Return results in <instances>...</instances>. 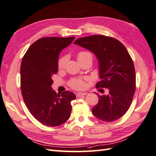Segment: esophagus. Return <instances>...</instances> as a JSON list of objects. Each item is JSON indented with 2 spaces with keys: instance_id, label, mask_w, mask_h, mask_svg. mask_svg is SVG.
Segmentation results:
<instances>
[{
  "instance_id": "esophagus-1",
  "label": "esophagus",
  "mask_w": 156,
  "mask_h": 156,
  "mask_svg": "<svg viewBox=\"0 0 156 156\" xmlns=\"http://www.w3.org/2000/svg\"><path fill=\"white\" fill-rule=\"evenodd\" d=\"M86 94H87V92H76V97H81V96H84V95H86Z\"/></svg>"
}]
</instances>
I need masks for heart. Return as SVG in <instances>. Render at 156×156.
Segmentation results:
<instances>
[{
  "instance_id": "heart-1",
  "label": "heart",
  "mask_w": 156,
  "mask_h": 156,
  "mask_svg": "<svg viewBox=\"0 0 156 156\" xmlns=\"http://www.w3.org/2000/svg\"><path fill=\"white\" fill-rule=\"evenodd\" d=\"M87 57H91L92 58V55L90 53L87 51H82L79 53L77 55V59L79 62H81V60L87 58ZM67 61V57H62L61 58H59L58 60V63H57V66H58L59 69H62L65 67L66 63ZM70 86L73 87V88L75 89H81L83 88L85 86V83H84L83 81L81 80H73L70 82Z\"/></svg>"
}]
</instances>
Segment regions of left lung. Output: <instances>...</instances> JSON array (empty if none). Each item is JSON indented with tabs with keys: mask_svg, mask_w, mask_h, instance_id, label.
I'll list each match as a JSON object with an SVG mask.
<instances>
[{
	"mask_svg": "<svg viewBox=\"0 0 156 156\" xmlns=\"http://www.w3.org/2000/svg\"><path fill=\"white\" fill-rule=\"evenodd\" d=\"M74 44L94 54L101 79L97 87L109 90L108 94H97L99 102L92 108L93 115L105 122L120 119L129 109L136 89L135 68L127 48L115 38L101 35L79 38Z\"/></svg>",
	"mask_w": 156,
	"mask_h": 156,
	"instance_id": "obj_1",
	"label": "left lung"
}]
</instances>
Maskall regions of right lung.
Wrapping results in <instances>:
<instances>
[{"label":"right lung","mask_w":156,"mask_h":156,"mask_svg":"<svg viewBox=\"0 0 156 156\" xmlns=\"http://www.w3.org/2000/svg\"><path fill=\"white\" fill-rule=\"evenodd\" d=\"M75 37L40 38L30 46L20 66L21 91L26 106L35 119L49 127L59 126L70 118L72 92L57 94L52 88L58 71L59 55Z\"/></svg>","instance_id":"1"}]
</instances>
